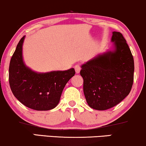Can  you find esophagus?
I'll return each mask as SVG.
<instances>
[{
  "mask_svg": "<svg viewBox=\"0 0 146 146\" xmlns=\"http://www.w3.org/2000/svg\"><path fill=\"white\" fill-rule=\"evenodd\" d=\"M74 68H75V72H76V73H79V72H80V70H81L80 64H77L75 66Z\"/></svg>",
  "mask_w": 146,
  "mask_h": 146,
  "instance_id": "esophagus-1",
  "label": "esophagus"
}]
</instances>
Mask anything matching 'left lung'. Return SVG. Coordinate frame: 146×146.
<instances>
[{
    "label": "left lung",
    "instance_id": "left-lung-1",
    "mask_svg": "<svg viewBox=\"0 0 146 146\" xmlns=\"http://www.w3.org/2000/svg\"><path fill=\"white\" fill-rule=\"evenodd\" d=\"M114 50H109L82 65L87 103L98 110L109 109L129 95L133 83L134 60L122 34L112 32Z\"/></svg>",
    "mask_w": 146,
    "mask_h": 146
}]
</instances>
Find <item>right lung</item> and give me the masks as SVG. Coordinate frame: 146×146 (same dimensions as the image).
I'll return each mask as SVG.
<instances>
[{"instance_id": "right-lung-1", "label": "right lung", "mask_w": 146, "mask_h": 146, "mask_svg": "<svg viewBox=\"0 0 146 146\" xmlns=\"http://www.w3.org/2000/svg\"><path fill=\"white\" fill-rule=\"evenodd\" d=\"M25 36L20 40L11 58L9 81L11 90L20 102L36 110H49L60 101L62 90L75 74L73 68L67 71L37 73L27 67L22 56Z\"/></svg>"}]
</instances>
